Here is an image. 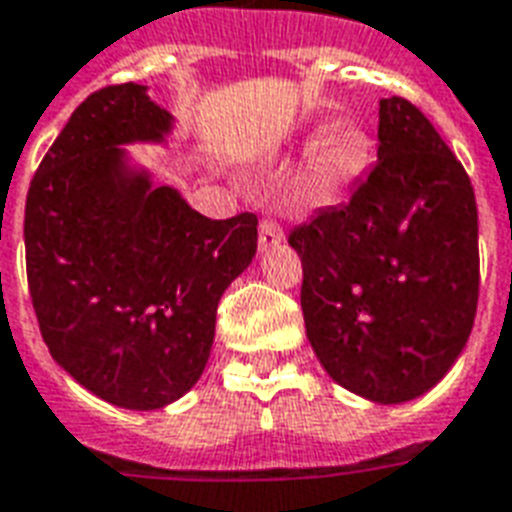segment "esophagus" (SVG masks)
Segmentation results:
<instances>
[{"instance_id":"1","label":"esophagus","mask_w":512,"mask_h":512,"mask_svg":"<svg viewBox=\"0 0 512 512\" xmlns=\"http://www.w3.org/2000/svg\"><path fill=\"white\" fill-rule=\"evenodd\" d=\"M257 241H260V249L279 247V244L284 241L282 225H279L276 220H268V217H265V220L260 222V239Z\"/></svg>"}]
</instances>
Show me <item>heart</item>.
Segmentation results:
<instances>
[{
  "mask_svg": "<svg viewBox=\"0 0 512 512\" xmlns=\"http://www.w3.org/2000/svg\"><path fill=\"white\" fill-rule=\"evenodd\" d=\"M373 142L357 123H333L319 131L314 142V169L330 187H349L365 174Z\"/></svg>",
  "mask_w": 512,
  "mask_h": 512,
  "instance_id": "heart-1",
  "label": "heart"
}]
</instances>
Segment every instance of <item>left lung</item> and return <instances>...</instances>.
Returning <instances> with one entry per match:
<instances>
[{
  "label": "left lung",
  "instance_id": "1",
  "mask_svg": "<svg viewBox=\"0 0 512 512\" xmlns=\"http://www.w3.org/2000/svg\"><path fill=\"white\" fill-rule=\"evenodd\" d=\"M311 349L335 384L397 405L446 376L478 308L470 177L411 101L378 107V163L290 233Z\"/></svg>",
  "mask_w": 512,
  "mask_h": 512
}]
</instances>
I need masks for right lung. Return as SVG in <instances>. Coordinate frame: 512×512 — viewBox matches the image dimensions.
I'll list each match as a JSON object with an SVG mask.
<instances>
[{
	"mask_svg": "<svg viewBox=\"0 0 512 512\" xmlns=\"http://www.w3.org/2000/svg\"><path fill=\"white\" fill-rule=\"evenodd\" d=\"M171 128L144 85H107L74 109L26 195V276L50 357L128 411L193 389L222 292L257 252L255 214L209 220L131 166L123 144H163Z\"/></svg>",
	"mask_w": 512,
	"mask_h": 512,
	"instance_id": "obj_1",
	"label": "right lung"
}]
</instances>
